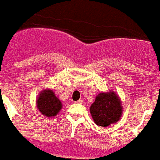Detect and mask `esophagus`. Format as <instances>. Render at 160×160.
<instances>
[{
	"instance_id": "esophagus-1",
	"label": "esophagus",
	"mask_w": 160,
	"mask_h": 160,
	"mask_svg": "<svg viewBox=\"0 0 160 160\" xmlns=\"http://www.w3.org/2000/svg\"><path fill=\"white\" fill-rule=\"evenodd\" d=\"M75 103H78V104H82V103H83V101H82V100H78V101H77V102H75Z\"/></svg>"
}]
</instances>
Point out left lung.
<instances>
[{"mask_svg":"<svg viewBox=\"0 0 160 160\" xmlns=\"http://www.w3.org/2000/svg\"><path fill=\"white\" fill-rule=\"evenodd\" d=\"M90 112L95 124L107 127L120 121L123 112L122 102L113 90L101 92L90 105Z\"/></svg>","mask_w":160,"mask_h":160,"instance_id":"1","label":"left lung"}]
</instances>
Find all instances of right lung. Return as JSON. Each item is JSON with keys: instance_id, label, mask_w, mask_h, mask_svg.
Masks as SVG:
<instances>
[{"instance_id": "right-lung-1", "label": "right lung", "mask_w": 160, "mask_h": 160, "mask_svg": "<svg viewBox=\"0 0 160 160\" xmlns=\"http://www.w3.org/2000/svg\"><path fill=\"white\" fill-rule=\"evenodd\" d=\"M36 107L38 110L46 117H54L61 110L62 105L55 92L51 89L47 88L38 95Z\"/></svg>"}]
</instances>
